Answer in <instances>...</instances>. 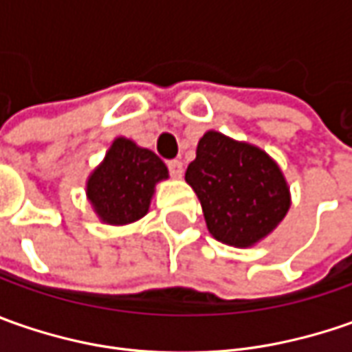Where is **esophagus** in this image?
Here are the masks:
<instances>
[{
    "label": "esophagus",
    "instance_id": "34e87169",
    "mask_svg": "<svg viewBox=\"0 0 352 352\" xmlns=\"http://www.w3.org/2000/svg\"><path fill=\"white\" fill-rule=\"evenodd\" d=\"M168 170L174 178H182L184 162L182 160H168Z\"/></svg>",
    "mask_w": 352,
    "mask_h": 352
}]
</instances>
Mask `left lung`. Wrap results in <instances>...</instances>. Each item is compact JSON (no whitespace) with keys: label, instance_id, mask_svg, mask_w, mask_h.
Returning <instances> with one entry per match:
<instances>
[{"label":"left lung","instance_id":"left-lung-1","mask_svg":"<svg viewBox=\"0 0 352 352\" xmlns=\"http://www.w3.org/2000/svg\"><path fill=\"white\" fill-rule=\"evenodd\" d=\"M210 233L233 247H250L276 227L290 208L278 164L264 151L208 131L186 170Z\"/></svg>","mask_w":352,"mask_h":352}]
</instances>
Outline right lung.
Masks as SVG:
<instances>
[{"instance_id": "right-lung-1", "label": "right lung", "mask_w": 352, "mask_h": 352, "mask_svg": "<svg viewBox=\"0 0 352 352\" xmlns=\"http://www.w3.org/2000/svg\"><path fill=\"white\" fill-rule=\"evenodd\" d=\"M164 178L168 168L153 151L121 137L89 176L88 199L105 223H133L148 211L155 184Z\"/></svg>"}]
</instances>
